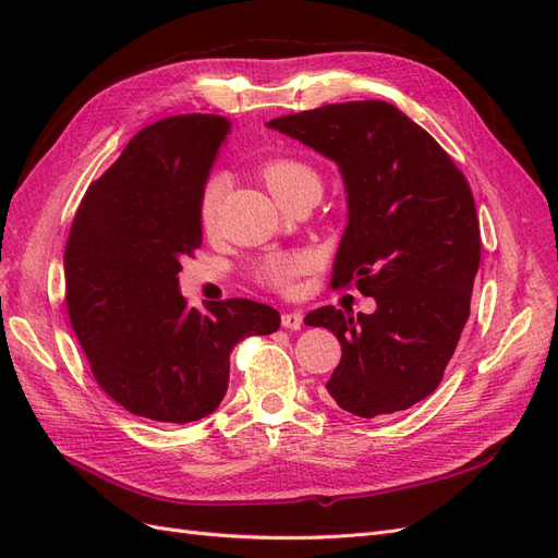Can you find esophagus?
Returning <instances> with one entry per match:
<instances>
[{
    "label": "esophagus",
    "mask_w": 558,
    "mask_h": 558,
    "mask_svg": "<svg viewBox=\"0 0 558 558\" xmlns=\"http://www.w3.org/2000/svg\"><path fill=\"white\" fill-rule=\"evenodd\" d=\"M281 326L289 330H300L302 328V314L300 312H283L281 314Z\"/></svg>",
    "instance_id": "1"
}]
</instances>
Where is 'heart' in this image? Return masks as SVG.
Segmentation results:
<instances>
[{
	"mask_svg": "<svg viewBox=\"0 0 558 558\" xmlns=\"http://www.w3.org/2000/svg\"><path fill=\"white\" fill-rule=\"evenodd\" d=\"M260 179L281 205L291 195H295L305 185H320L318 174L307 162L298 158H272L260 165ZM226 189L223 174H211L199 193V223L207 232L216 228L218 209H221V197ZM314 267V256L307 251H277L256 265V279L267 289L289 293L302 275H307Z\"/></svg>",
	"mask_w": 558,
	"mask_h": 558,
	"instance_id": "1",
	"label": "heart"
}]
</instances>
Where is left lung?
Here are the masks:
<instances>
[{
  "label": "left lung",
  "mask_w": 558,
  "mask_h": 558,
  "mask_svg": "<svg viewBox=\"0 0 558 558\" xmlns=\"http://www.w3.org/2000/svg\"><path fill=\"white\" fill-rule=\"evenodd\" d=\"M340 165L349 223L332 289L353 283L375 314L320 307L305 320L342 344L326 384L342 410L375 418L428 398L470 316L482 240L472 191L430 134L381 99L267 123Z\"/></svg>",
  "instance_id": "obj_1"
}]
</instances>
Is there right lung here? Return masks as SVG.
<instances>
[{"label":"right lung","instance_id":"obj_1","mask_svg":"<svg viewBox=\"0 0 558 558\" xmlns=\"http://www.w3.org/2000/svg\"><path fill=\"white\" fill-rule=\"evenodd\" d=\"M232 123L216 113L162 118L140 130L95 179L64 248V302L95 381L134 416L189 424L228 391L230 353L279 328L246 298L191 307L181 260L202 244L199 193Z\"/></svg>","mask_w":558,"mask_h":558}]
</instances>
